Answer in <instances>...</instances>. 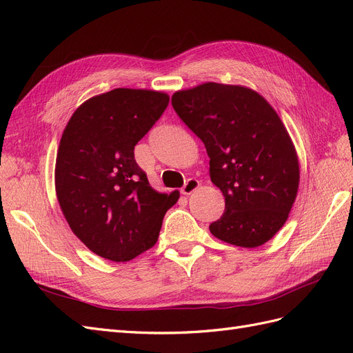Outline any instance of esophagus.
I'll list each match as a JSON object with an SVG mask.
<instances>
[{
    "mask_svg": "<svg viewBox=\"0 0 353 353\" xmlns=\"http://www.w3.org/2000/svg\"><path fill=\"white\" fill-rule=\"evenodd\" d=\"M199 187H200V183H199V181L191 178V179H188L187 183L184 184V187L181 188V193L185 194V196H190L191 193H194V191H197V190H199Z\"/></svg>",
    "mask_w": 353,
    "mask_h": 353,
    "instance_id": "obj_1",
    "label": "esophagus"
}]
</instances>
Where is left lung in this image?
Returning a JSON list of instances; mask_svg holds the SVG:
<instances>
[{"mask_svg": "<svg viewBox=\"0 0 353 353\" xmlns=\"http://www.w3.org/2000/svg\"><path fill=\"white\" fill-rule=\"evenodd\" d=\"M172 105L205 144L210 179L225 199L210 232L245 249L270 241L285 223L301 179L280 116L254 90L216 82L174 92Z\"/></svg>", "mask_w": 353, "mask_h": 353, "instance_id": "left-lung-1", "label": "left lung"}]
</instances>
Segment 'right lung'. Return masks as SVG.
I'll list each match as a JSON object with an SVG mask.
<instances>
[{"instance_id":"right-lung-1","label":"right lung","mask_w":353,"mask_h":353,"mask_svg":"<svg viewBox=\"0 0 353 353\" xmlns=\"http://www.w3.org/2000/svg\"><path fill=\"white\" fill-rule=\"evenodd\" d=\"M162 91L116 88L83 101L59 144L54 184L63 216L95 254L128 262L152 249L179 191L159 193L134 147L168 108Z\"/></svg>"}]
</instances>
